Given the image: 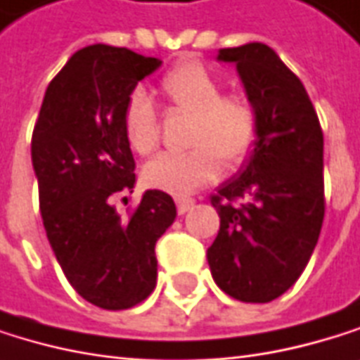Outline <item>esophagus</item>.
Returning <instances> with one entry per match:
<instances>
[{
    "label": "esophagus",
    "mask_w": 360,
    "mask_h": 360,
    "mask_svg": "<svg viewBox=\"0 0 360 360\" xmlns=\"http://www.w3.org/2000/svg\"><path fill=\"white\" fill-rule=\"evenodd\" d=\"M192 207H194V200L192 198H176V211L181 213V215L188 213Z\"/></svg>",
    "instance_id": "1"
}]
</instances>
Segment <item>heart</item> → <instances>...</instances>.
<instances>
[{
  "label": "heart",
  "instance_id": "obj_1",
  "mask_svg": "<svg viewBox=\"0 0 360 360\" xmlns=\"http://www.w3.org/2000/svg\"><path fill=\"white\" fill-rule=\"evenodd\" d=\"M176 112L190 115L186 153H164L143 168L149 188L186 196L219 176L221 164L239 168L256 149L260 115L245 94H221L217 76L198 61L172 68L160 83ZM123 134L136 153L149 155L160 145V119L149 96L134 89L123 106Z\"/></svg>",
  "mask_w": 360,
  "mask_h": 360
}]
</instances>
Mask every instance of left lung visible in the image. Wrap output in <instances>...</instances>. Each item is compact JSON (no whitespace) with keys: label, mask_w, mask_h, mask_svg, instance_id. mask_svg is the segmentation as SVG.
Listing matches in <instances>:
<instances>
[{"label":"left lung","mask_w":360,"mask_h":360,"mask_svg":"<svg viewBox=\"0 0 360 360\" xmlns=\"http://www.w3.org/2000/svg\"><path fill=\"white\" fill-rule=\"evenodd\" d=\"M217 59L237 63L260 136L245 170L211 196L219 230L207 260L226 295L269 303L301 277L320 237L322 127L299 76L266 44L221 49Z\"/></svg>","instance_id":"1"}]
</instances>
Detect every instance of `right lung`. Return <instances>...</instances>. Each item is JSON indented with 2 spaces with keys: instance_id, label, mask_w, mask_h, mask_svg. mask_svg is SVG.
<instances>
[{
  "instance_id": "1",
  "label": "right lung",
  "mask_w": 360,
  "mask_h": 360,
  "mask_svg": "<svg viewBox=\"0 0 360 360\" xmlns=\"http://www.w3.org/2000/svg\"><path fill=\"white\" fill-rule=\"evenodd\" d=\"M160 59L94 44L51 81L32 136L40 213L72 288L102 309H130L155 288V243L176 217L162 190L119 215L112 200L134 188L123 106Z\"/></svg>"
}]
</instances>
